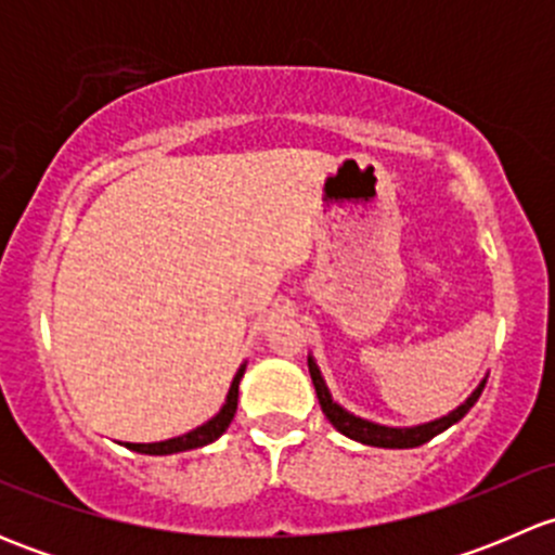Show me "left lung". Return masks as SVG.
I'll list each match as a JSON object with an SVG mask.
<instances>
[{"mask_svg": "<svg viewBox=\"0 0 555 555\" xmlns=\"http://www.w3.org/2000/svg\"><path fill=\"white\" fill-rule=\"evenodd\" d=\"M309 373H311L313 389H317L319 405H322V413L330 418V424H333L340 435H346V438L357 440V443L376 446V449H416V446H424L427 440H433L435 435L446 433V429H449L451 424H456L459 418H464V413H467L469 408L478 402L480 391H483V386H486V382H480L478 389H475L473 395H469L467 400L456 408V411H451L449 416H443V418L418 424V427H382V424H373V422H367V418H360V416H354V413L344 411V408H340L338 402L330 397L322 373H319L317 362H313L311 357H309Z\"/></svg>", "mask_w": 555, "mask_h": 555, "instance_id": "obj_1", "label": "left lung"}]
</instances>
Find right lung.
Segmentation results:
<instances>
[{
  "label": "right lung",
  "instance_id": "add662e5",
  "mask_svg": "<svg viewBox=\"0 0 555 555\" xmlns=\"http://www.w3.org/2000/svg\"><path fill=\"white\" fill-rule=\"evenodd\" d=\"M244 376V365L238 367L236 378H233L231 391L225 397V405L220 408L215 418H209L206 424L195 427L193 433L182 435V438H171V440H160V443H126V449L137 451V453H150V456H166V453H179V451H190V449H201V446L211 443V440L220 438L222 433L228 429V424L233 422L236 416V405H238V382Z\"/></svg>",
  "mask_w": 555,
  "mask_h": 555
}]
</instances>
